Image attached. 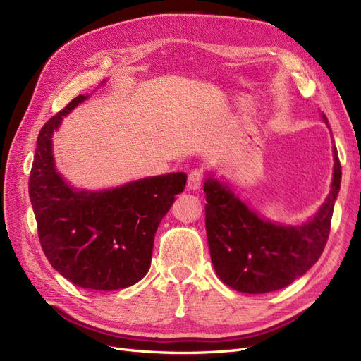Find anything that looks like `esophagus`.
Listing matches in <instances>:
<instances>
[{
    "label": "esophagus",
    "instance_id": "esophagus-1",
    "mask_svg": "<svg viewBox=\"0 0 361 361\" xmlns=\"http://www.w3.org/2000/svg\"><path fill=\"white\" fill-rule=\"evenodd\" d=\"M203 180H204V173H203V170H200V169H194V170H191L190 171V174H188V188L190 190H199L200 187H202V183H203Z\"/></svg>",
    "mask_w": 361,
    "mask_h": 361
}]
</instances>
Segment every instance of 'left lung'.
Segmentation results:
<instances>
[{
  "label": "left lung",
  "instance_id": "8db88e82",
  "mask_svg": "<svg viewBox=\"0 0 361 361\" xmlns=\"http://www.w3.org/2000/svg\"><path fill=\"white\" fill-rule=\"evenodd\" d=\"M325 123L329 120L324 116ZM342 167L334 147L331 191L309 223L280 226L262 220L218 180L206 179V235L216 276L238 292L267 293L304 276L325 248Z\"/></svg>",
  "mask_w": 361,
  "mask_h": 361
}]
</instances>
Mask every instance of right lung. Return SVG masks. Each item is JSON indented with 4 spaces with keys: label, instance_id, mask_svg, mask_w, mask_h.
<instances>
[{
    "label": "right lung",
    "instance_id": "right-lung-1",
    "mask_svg": "<svg viewBox=\"0 0 361 361\" xmlns=\"http://www.w3.org/2000/svg\"><path fill=\"white\" fill-rule=\"evenodd\" d=\"M80 94L42 126L28 191L39 241L51 267L73 285L116 290L135 285L150 268L157 228L183 191L187 174L170 173L120 188L75 191L54 167L51 137Z\"/></svg>",
    "mask_w": 361,
    "mask_h": 361
}]
</instances>
